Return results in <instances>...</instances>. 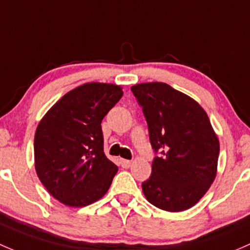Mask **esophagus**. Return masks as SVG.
<instances>
[{
	"instance_id": "obj_1",
	"label": "esophagus",
	"mask_w": 250,
	"mask_h": 250,
	"mask_svg": "<svg viewBox=\"0 0 250 250\" xmlns=\"http://www.w3.org/2000/svg\"><path fill=\"white\" fill-rule=\"evenodd\" d=\"M120 165H122V167H124V168H127V167L131 166V161L130 160H125V159H120Z\"/></svg>"
}]
</instances>
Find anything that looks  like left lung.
Segmentation results:
<instances>
[{
  "label": "left lung",
  "instance_id": "1",
  "mask_svg": "<svg viewBox=\"0 0 250 250\" xmlns=\"http://www.w3.org/2000/svg\"><path fill=\"white\" fill-rule=\"evenodd\" d=\"M148 123L155 151L151 176L142 183L146 199L167 212L189 209L217 176L219 140L205 109L166 83L131 86Z\"/></svg>",
  "mask_w": 250,
  "mask_h": 250
}]
</instances>
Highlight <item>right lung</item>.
Segmentation results:
<instances>
[{"instance_id": "add662e5", "label": "right lung", "mask_w": 250, "mask_h": 250, "mask_svg": "<svg viewBox=\"0 0 250 250\" xmlns=\"http://www.w3.org/2000/svg\"><path fill=\"white\" fill-rule=\"evenodd\" d=\"M123 94L115 84L85 83L63 95L41 119L36 173L63 205L85 207L109 189L118 167L104 155L101 123Z\"/></svg>"}]
</instances>
